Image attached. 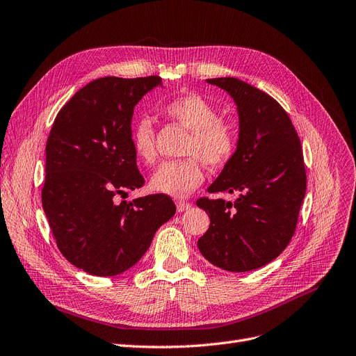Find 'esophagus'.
<instances>
[{"label": "esophagus", "mask_w": 356, "mask_h": 356, "mask_svg": "<svg viewBox=\"0 0 356 356\" xmlns=\"http://www.w3.org/2000/svg\"><path fill=\"white\" fill-rule=\"evenodd\" d=\"M191 207H193L191 202L182 201V200H177V210H178L179 213H182V211H187V210H190Z\"/></svg>", "instance_id": "34e87169"}]
</instances>
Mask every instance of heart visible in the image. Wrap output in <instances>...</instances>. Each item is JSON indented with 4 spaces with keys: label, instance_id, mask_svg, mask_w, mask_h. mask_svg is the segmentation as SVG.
<instances>
[{
    "label": "heart",
    "instance_id": "heart-1",
    "mask_svg": "<svg viewBox=\"0 0 356 356\" xmlns=\"http://www.w3.org/2000/svg\"><path fill=\"white\" fill-rule=\"evenodd\" d=\"M161 113L169 122L190 130L182 146L181 161L162 163L150 178V188L166 195L185 197L204 179L201 163L218 169L226 166L239 147V129L220 117L216 106L198 94H182L161 104ZM131 147L143 163L152 165L158 158L154 123L140 115L131 126Z\"/></svg>",
    "mask_w": 356,
    "mask_h": 356
}]
</instances>
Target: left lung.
Here are the masks:
<instances>
[{
  "mask_svg": "<svg viewBox=\"0 0 356 356\" xmlns=\"http://www.w3.org/2000/svg\"><path fill=\"white\" fill-rule=\"evenodd\" d=\"M238 106L239 147L209 193L239 191L236 201L201 197L210 217L198 239L213 265L246 273L274 261L294 236L307 175L298 134L278 101L238 78L207 79Z\"/></svg>",
  "mask_w": 356,
  "mask_h": 356,
  "instance_id": "1",
  "label": "left lung"
}]
</instances>
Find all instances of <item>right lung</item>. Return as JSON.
<instances>
[{"mask_svg": "<svg viewBox=\"0 0 356 356\" xmlns=\"http://www.w3.org/2000/svg\"><path fill=\"white\" fill-rule=\"evenodd\" d=\"M161 83L159 76L94 79L60 108L49 133L43 210L62 255L91 275L131 268L175 214L166 194L115 202L145 184L131 147V117Z\"/></svg>", "mask_w": 356, "mask_h": 356, "instance_id": "add662e5", "label": "right lung"}]
</instances>
